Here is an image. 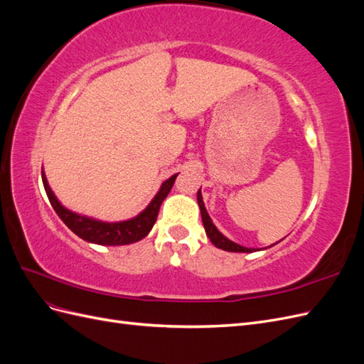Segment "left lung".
Returning <instances> with one entry per match:
<instances>
[{"label":"left lung","mask_w":364,"mask_h":364,"mask_svg":"<svg viewBox=\"0 0 364 364\" xmlns=\"http://www.w3.org/2000/svg\"><path fill=\"white\" fill-rule=\"evenodd\" d=\"M197 202H199V206H200L202 222H203V226H205V230H206V235L209 237V240H211V243H213L215 247L228 250V252H252V249L240 246V245L234 243V241L228 240L225 235H222V234L218 232L217 228L213 225V220L209 218V215H208V213H206L203 200H202L200 190L197 191Z\"/></svg>","instance_id":"8db88e82"}]
</instances>
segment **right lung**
Instances as JSON below:
<instances>
[{
    "instance_id": "1",
    "label": "right lung",
    "mask_w": 364,
    "mask_h": 364,
    "mask_svg": "<svg viewBox=\"0 0 364 364\" xmlns=\"http://www.w3.org/2000/svg\"><path fill=\"white\" fill-rule=\"evenodd\" d=\"M176 178H178V174H174L168 181H165L161 186V190L155 196V199H153L144 211H142L139 215H136L135 218H130V220H126V222H118V223H105L90 217L79 215L70 211V209L63 208L60 202L56 199V196L53 194L51 188L48 186L46 174L42 171V182H43V186H46L48 200L54 208V211H56L58 215L60 217L62 222L80 238L90 241V243L105 245V246H124V245L135 243V241H139L144 237H147L153 225L156 222L159 208L165 197L168 196Z\"/></svg>"
}]
</instances>
